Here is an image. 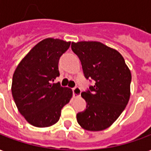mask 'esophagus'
Instances as JSON below:
<instances>
[{
  "mask_svg": "<svg viewBox=\"0 0 151 151\" xmlns=\"http://www.w3.org/2000/svg\"><path fill=\"white\" fill-rule=\"evenodd\" d=\"M72 90H73V95L74 98H75V97H78V96H80L81 90L78 86L73 87Z\"/></svg>",
  "mask_w": 151,
  "mask_h": 151,
  "instance_id": "obj_1",
  "label": "esophagus"
}]
</instances>
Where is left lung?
Segmentation results:
<instances>
[{
	"mask_svg": "<svg viewBox=\"0 0 151 151\" xmlns=\"http://www.w3.org/2000/svg\"><path fill=\"white\" fill-rule=\"evenodd\" d=\"M71 49L81 61L85 78L94 81L93 86L81 93L86 108L77 114L78 122L90 131L106 129L117 120L129 101L130 71L117 50L101 42H72Z\"/></svg>",
	"mask_w": 151,
	"mask_h": 151,
	"instance_id": "1",
	"label": "left lung"
}]
</instances>
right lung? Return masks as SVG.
I'll return each mask as SVG.
<instances>
[{
  "mask_svg": "<svg viewBox=\"0 0 151 151\" xmlns=\"http://www.w3.org/2000/svg\"><path fill=\"white\" fill-rule=\"evenodd\" d=\"M70 42L46 38L27 53L13 76L12 94L19 112L37 127L58 122L61 109L72 98V90L53 83L60 75L59 59Z\"/></svg>",
  "mask_w": 151,
  "mask_h": 151,
  "instance_id": "1",
  "label": "right lung"
}]
</instances>
